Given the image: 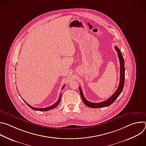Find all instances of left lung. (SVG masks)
I'll list each match as a JSON object with an SVG mask.
<instances>
[{
  "instance_id": "left-lung-1",
  "label": "left lung",
  "mask_w": 146,
  "mask_h": 146,
  "mask_svg": "<svg viewBox=\"0 0 146 146\" xmlns=\"http://www.w3.org/2000/svg\"><path fill=\"white\" fill-rule=\"evenodd\" d=\"M115 50L117 52L118 56L119 58V60L120 62V80H119V84L118 89L115 92L106 100H105L100 103H93V102H89L85 98V97L84 96V95L82 94L81 87H79L80 95L83 102L84 103V104L86 106L90 108H102L108 107L110 105H111V104L115 100V99L119 96V95L121 94V93L122 91V90L124 86V82H125V66H124L125 62H124V59H123L122 54L121 51L119 50V49L117 46H115Z\"/></svg>"
}]
</instances>
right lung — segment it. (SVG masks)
I'll use <instances>...</instances> for the list:
<instances>
[{
	"label": "right lung",
	"mask_w": 146,
	"mask_h": 146,
	"mask_svg": "<svg viewBox=\"0 0 146 146\" xmlns=\"http://www.w3.org/2000/svg\"><path fill=\"white\" fill-rule=\"evenodd\" d=\"M64 87H65V86H64V87H62V90L64 88ZM61 96H62V94H60L59 98V99L57 100L56 102H55L54 104H53L52 105H51V106H49V107L46 108H33V107L30 106V105H29V104H28L24 100H23L27 103V105H28V106L29 108H31L32 109H33V110H36V111H48V110H52V109H54L55 108H56V107L59 105V103H60V99H61Z\"/></svg>",
	"instance_id": "1"
}]
</instances>
